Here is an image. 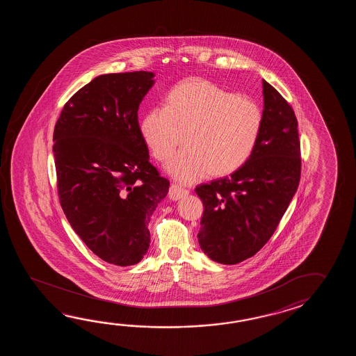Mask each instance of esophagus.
Wrapping results in <instances>:
<instances>
[{"label": "esophagus", "instance_id": "1", "mask_svg": "<svg viewBox=\"0 0 356 356\" xmlns=\"http://www.w3.org/2000/svg\"><path fill=\"white\" fill-rule=\"evenodd\" d=\"M188 189L183 188L179 184H172L170 188H169V198L173 200V201L188 196Z\"/></svg>", "mask_w": 356, "mask_h": 356}]
</instances>
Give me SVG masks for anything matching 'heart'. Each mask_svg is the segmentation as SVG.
I'll use <instances>...</instances> for the list:
<instances>
[{"mask_svg":"<svg viewBox=\"0 0 356 356\" xmlns=\"http://www.w3.org/2000/svg\"><path fill=\"white\" fill-rule=\"evenodd\" d=\"M262 129L264 112L256 100L198 77L178 83L165 106L152 108L141 123L145 143L158 160L169 159L186 138L187 145L167 164L183 183L238 170L252 156Z\"/></svg>","mask_w":356,"mask_h":356,"instance_id":"obj_1","label":"heart"}]
</instances>
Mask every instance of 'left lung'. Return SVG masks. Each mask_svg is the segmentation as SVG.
Masks as SVG:
<instances>
[{
	"instance_id": "1",
	"label": "left lung",
	"mask_w": 356,
	"mask_h": 356,
	"mask_svg": "<svg viewBox=\"0 0 356 356\" xmlns=\"http://www.w3.org/2000/svg\"><path fill=\"white\" fill-rule=\"evenodd\" d=\"M262 88L264 129L252 156L230 177L196 187L204 207L198 243L224 265L254 256L268 242L300 181L296 113L265 80Z\"/></svg>"
}]
</instances>
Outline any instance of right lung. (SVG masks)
<instances>
[{"mask_svg": "<svg viewBox=\"0 0 356 356\" xmlns=\"http://www.w3.org/2000/svg\"><path fill=\"white\" fill-rule=\"evenodd\" d=\"M154 76L135 71L95 77L68 99L54 126L62 210L88 248L112 265L144 258L150 218L169 189L149 161L137 118Z\"/></svg>", "mask_w": 356, "mask_h": 356, "instance_id": "obj_1", "label": "right lung"}]
</instances>
